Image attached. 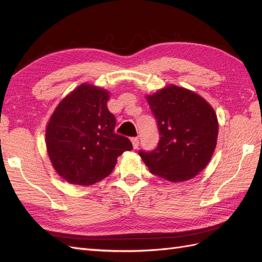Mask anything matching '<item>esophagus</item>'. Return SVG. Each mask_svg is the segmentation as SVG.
Wrapping results in <instances>:
<instances>
[{
  "mask_svg": "<svg viewBox=\"0 0 262 262\" xmlns=\"http://www.w3.org/2000/svg\"><path fill=\"white\" fill-rule=\"evenodd\" d=\"M132 144H133V147L137 148L138 145H140V141H138L137 137H133L132 138Z\"/></svg>",
  "mask_w": 262,
  "mask_h": 262,
  "instance_id": "34e87169",
  "label": "esophagus"
}]
</instances>
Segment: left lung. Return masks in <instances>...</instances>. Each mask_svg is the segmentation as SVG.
Returning a JSON list of instances; mask_svg holds the SVG:
<instances>
[{
  "mask_svg": "<svg viewBox=\"0 0 262 262\" xmlns=\"http://www.w3.org/2000/svg\"><path fill=\"white\" fill-rule=\"evenodd\" d=\"M145 97L161 138L154 151L138 153L143 162L168 181L192 179L215 151L219 135L215 110L199 94L173 84Z\"/></svg>",
  "mask_w": 262,
  "mask_h": 262,
  "instance_id": "left-lung-1",
  "label": "left lung"
}]
</instances>
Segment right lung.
Here are the masks:
<instances>
[{
	"label": "right lung",
	"instance_id": "1",
	"mask_svg": "<svg viewBox=\"0 0 262 262\" xmlns=\"http://www.w3.org/2000/svg\"><path fill=\"white\" fill-rule=\"evenodd\" d=\"M104 89L83 83L58 103L46 126V147L55 171L72 185L91 186L108 177L117 158L133 145L115 133L116 118Z\"/></svg>",
	"mask_w": 262,
	"mask_h": 262
}]
</instances>
